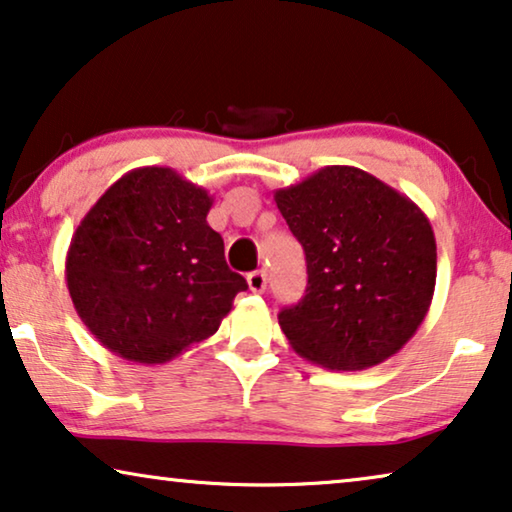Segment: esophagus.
Returning <instances> with one entry per match:
<instances>
[{
    "mask_svg": "<svg viewBox=\"0 0 512 512\" xmlns=\"http://www.w3.org/2000/svg\"><path fill=\"white\" fill-rule=\"evenodd\" d=\"M247 284H249V291L263 293V291H265V284H268V277H265L263 270L249 272V274H247Z\"/></svg>",
    "mask_w": 512,
    "mask_h": 512,
    "instance_id": "1",
    "label": "esophagus"
}]
</instances>
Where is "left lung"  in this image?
I'll return each instance as SVG.
<instances>
[{
    "label": "left lung",
    "instance_id": "obj_1",
    "mask_svg": "<svg viewBox=\"0 0 512 512\" xmlns=\"http://www.w3.org/2000/svg\"><path fill=\"white\" fill-rule=\"evenodd\" d=\"M305 249L307 291L281 309L293 351L316 365L360 372L416 335L432 305L436 240L425 212L355 166H325L274 191Z\"/></svg>",
    "mask_w": 512,
    "mask_h": 512
}]
</instances>
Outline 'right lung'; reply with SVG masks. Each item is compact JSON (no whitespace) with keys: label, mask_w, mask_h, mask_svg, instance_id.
Wrapping results in <instances>:
<instances>
[{"label":"right lung","mask_w":512,"mask_h":512,"mask_svg":"<svg viewBox=\"0 0 512 512\" xmlns=\"http://www.w3.org/2000/svg\"><path fill=\"white\" fill-rule=\"evenodd\" d=\"M212 196L173 168L129 170L80 221L66 286L101 346L164 365L219 330L247 281L207 224Z\"/></svg>","instance_id":"right-lung-1"}]
</instances>
